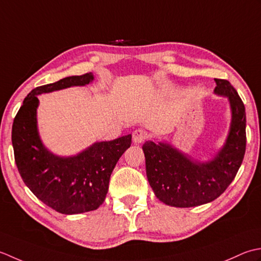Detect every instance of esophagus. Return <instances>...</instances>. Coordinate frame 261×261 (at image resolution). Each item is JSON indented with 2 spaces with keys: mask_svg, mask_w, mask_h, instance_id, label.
Returning <instances> with one entry per match:
<instances>
[{
  "mask_svg": "<svg viewBox=\"0 0 261 261\" xmlns=\"http://www.w3.org/2000/svg\"><path fill=\"white\" fill-rule=\"evenodd\" d=\"M147 134L144 129H136L133 133V142L136 143V144H141V143L146 140Z\"/></svg>",
  "mask_w": 261,
  "mask_h": 261,
  "instance_id": "obj_1",
  "label": "esophagus"
}]
</instances>
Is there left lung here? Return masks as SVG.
Instances as JSON below:
<instances>
[{"mask_svg":"<svg viewBox=\"0 0 261 261\" xmlns=\"http://www.w3.org/2000/svg\"><path fill=\"white\" fill-rule=\"evenodd\" d=\"M214 93L228 100L231 124L225 143L208 161H198L168 142L143 145L146 175L159 200L173 207L211 203L236 178L246 153V109L237 90L226 80L214 79Z\"/></svg>","mask_w":261,"mask_h":261,"instance_id":"obj_1","label":"left lung"}]
</instances>
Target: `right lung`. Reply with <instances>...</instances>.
I'll return each mask as SVG.
<instances>
[{
    "mask_svg": "<svg viewBox=\"0 0 261 261\" xmlns=\"http://www.w3.org/2000/svg\"><path fill=\"white\" fill-rule=\"evenodd\" d=\"M92 73L64 77L34 89L24 98L12 126L14 160L19 173L42 203L66 215L97 210L108 193L116 163L132 144V135L95 142L72 156L56 155L42 143L37 124V95L57 90L84 87Z\"/></svg>",
    "mask_w": 261,
    "mask_h": 261,
    "instance_id": "add662e5",
    "label": "right lung"
}]
</instances>
